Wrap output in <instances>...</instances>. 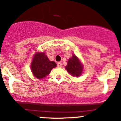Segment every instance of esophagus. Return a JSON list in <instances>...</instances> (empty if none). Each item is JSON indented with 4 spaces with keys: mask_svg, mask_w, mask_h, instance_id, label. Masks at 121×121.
Wrapping results in <instances>:
<instances>
[{
    "mask_svg": "<svg viewBox=\"0 0 121 121\" xmlns=\"http://www.w3.org/2000/svg\"><path fill=\"white\" fill-rule=\"evenodd\" d=\"M57 65V67H59V68H61V67H62V64L61 62H58Z\"/></svg>",
    "mask_w": 121,
    "mask_h": 121,
    "instance_id": "esophagus-1",
    "label": "esophagus"
}]
</instances>
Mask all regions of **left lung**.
<instances>
[{"label": "left lung", "instance_id": "8db88e82", "mask_svg": "<svg viewBox=\"0 0 121 121\" xmlns=\"http://www.w3.org/2000/svg\"><path fill=\"white\" fill-rule=\"evenodd\" d=\"M65 68L68 73H70L73 76L78 77L82 74L83 66L79 59L75 55H73L72 57L68 60Z\"/></svg>", "mask_w": 121, "mask_h": 121}]
</instances>
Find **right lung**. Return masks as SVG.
<instances>
[{"label": "right lung", "mask_w": 121, "mask_h": 121, "mask_svg": "<svg viewBox=\"0 0 121 121\" xmlns=\"http://www.w3.org/2000/svg\"><path fill=\"white\" fill-rule=\"evenodd\" d=\"M56 67L54 61H50L44 53H37L34 56L31 65L32 72L37 79H43Z\"/></svg>", "instance_id": "add662e5"}]
</instances>
